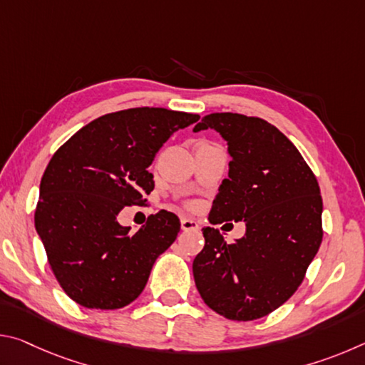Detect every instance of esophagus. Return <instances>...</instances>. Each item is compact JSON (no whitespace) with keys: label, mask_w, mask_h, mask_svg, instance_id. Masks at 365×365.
Segmentation results:
<instances>
[{"label":"esophagus","mask_w":365,"mask_h":365,"mask_svg":"<svg viewBox=\"0 0 365 365\" xmlns=\"http://www.w3.org/2000/svg\"><path fill=\"white\" fill-rule=\"evenodd\" d=\"M180 227H182V230H185V232L200 230V224H197L195 219H190V217H182L180 219Z\"/></svg>","instance_id":"obj_1"}]
</instances>
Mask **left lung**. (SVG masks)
<instances>
[{"instance_id": "8db88e82", "label": "left lung", "mask_w": 365, "mask_h": 365, "mask_svg": "<svg viewBox=\"0 0 365 365\" xmlns=\"http://www.w3.org/2000/svg\"><path fill=\"white\" fill-rule=\"evenodd\" d=\"M212 128L227 141L228 178L209 212L211 224L243 220L228 245L205 227L193 275L206 304L230 320L267 316L301 285L322 243V196L316 175L279 128L259 117L207 114L193 132Z\"/></svg>"}]
</instances>
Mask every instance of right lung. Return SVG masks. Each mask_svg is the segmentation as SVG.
<instances>
[{
  "instance_id": "obj_1",
  "label": "right lung",
  "mask_w": 365,
  "mask_h": 365,
  "mask_svg": "<svg viewBox=\"0 0 365 365\" xmlns=\"http://www.w3.org/2000/svg\"><path fill=\"white\" fill-rule=\"evenodd\" d=\"M200 115L164 108L117 110L91 120L54 153L40 183L35 228L48 262L71 299L119 309L143 292L159 255L175 242L174 212L150 215L137 233L117 215L145 205L156 153Z\"/></svg>"
}]
</instances>
